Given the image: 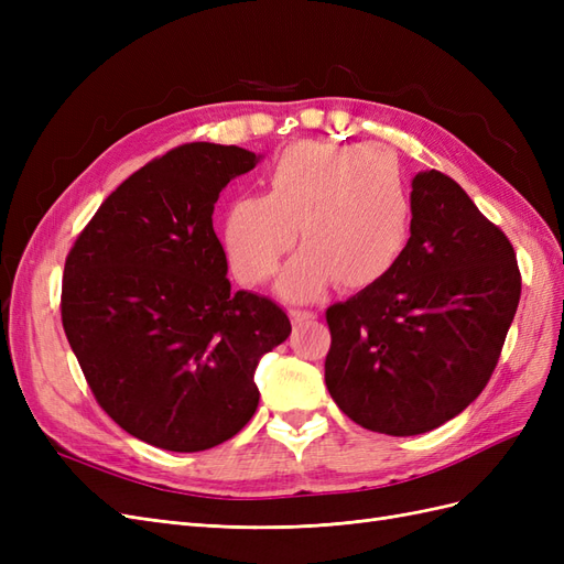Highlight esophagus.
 <instances>
[{"mask_svg": "<svg viewBox=\"0 0 564 564\" xmlns=\"http://www.w3.org/2000/svg\"><path fill=\"white\" fill-rule=\"evenodd\" d=\"M289 315H292L294 324H308V322L317 319V313H313V311H289Z\"/></svg>", "mask_w": 564, "mask_h": 564, "instance_id": "obj_1", "label": "esophagus"}]
</instances>
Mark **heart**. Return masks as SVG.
I'll use <instances>...</instances> for the list:
<instances>
[{"instance_id": "1", "label": "heart", "mask_w": 564, "mask_h": 564, "mask_svg": "<svg viewBox=\"0 0 564 564\" xmlns=\"http://www.w3.org/2000/svg\"><path fill=\"white\" fill-rule=\"evenodd\" d=\"M268 193L240 195L224 220L226 259L245 284L265 282L296 242L280 292L311 301L340 289H367L400 263L414 204L400 162L373 143L299 141L270 166Z\"/></svg>"}]
</instances>
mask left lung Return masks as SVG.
<instances>
[{"instance_id":"left-lung-1","label":"left lung","mask_w":564,"mask_h":564,"mask_svg":"<svg viewBox=\"0 0 564 564\" xmlns=\"http://www.w3.org/2000/svg\"><path fill=\"white\" fill-rule=\"evenodd\" d=\"M412 204L400 263L327 311L324 360L340 412L398 437L437 429L480 395L522 289L513 245L454 178L416 174Z\"/></svg>"}]
</instances>
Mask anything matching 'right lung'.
I'll return each mask as SVG.
<instances>
[{
  "label": "right lung",
  "mask_w": 564,
  "mask_h": 564,
  "mask_svg": "<svg viewBox=\"0 0 564 564\" xmlns=\"http://www.w3.org/2000/svg\"><path fill=\"white\" fill-rule=\"evenodd\" d=\"M259 162L185 143L117 185L67 251L61 319L100 409L129 435L202 452L259 406L253 369L292 332L278 303L230 292L212 214Z\"/></svg>",
  "instance_id": "1"
}]
</instances>
